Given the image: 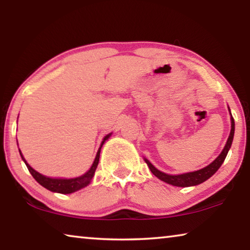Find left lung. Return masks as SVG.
<instances>
[{
	"instance_id": "8db88e82",
	"label": "left lung",
	"mask_w": 250,
	"mask_h": 250,
	"mask_svg": "<svg viewBox=\"0 0 250 250\" xmlns=\"http://www.w3.org/2000/svg\"><path fill=\"white\" fill-rule=\"evenodd\" d=\"M233 133H235V121H233V118L231 117L230 134H229L227 144H226L224 150L221 151L219 156L217 157V159L215 161H212L210 165L207 166V167H205L200 170H197V171L182 173V175H177V176H171V175H167V173H165V172H161L160 170L154 168L151 165V162H150L149 160H146V159H145V160L153 175L159 178L160 180L167 182V184H169V185L177 186V187H189V186L199 185V184H201V182H204L207 179H209V178H210L213 173H215L217 170L220 168V166L223 165V162L226 159V156H227L229 149H230V146H231L232 139H233Z\"/></svg>"
}]
</instances>
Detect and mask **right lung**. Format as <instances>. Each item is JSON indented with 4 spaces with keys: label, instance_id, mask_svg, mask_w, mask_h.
<instances>
[{
    "label": "right lung",
    "instance_id": "right-lung-1",
    "mask_svg": "<svg viewBox=\"0 0 250 250\" xmlns=\"http://www.w3.org/2000/svg\"><path fill=\"white\" fill-rule=\"evenodd\" d=\"M110 136H111V133L104 137V141H102L100 148H99V150H98L96 159H94V161H93V165L91 166V168L88 170V172H85L84 175L81 176V177L72 178V179H55V178H49V177L43 176V175H41V173H39L38 171H35L33 168L30 167V165L27 164L24 158H23L21 151H20V154H21L23 161L25 162L26 167H27V169H29V171L31 172V175L33 176L34 179L37 180L40 185L43 186V187L49 189L50 191H53V192L71 193V192L77 191V190L81 189L83 187H85V186H88L90 184L91 179L93 178L94 171H96V169L98 167L99 158H100L101 146H102V145L104 144L105 140H108V138Z\"/></svg>",
    "mask_w": 250,
    "mask_h": 250
}]
</instances>
